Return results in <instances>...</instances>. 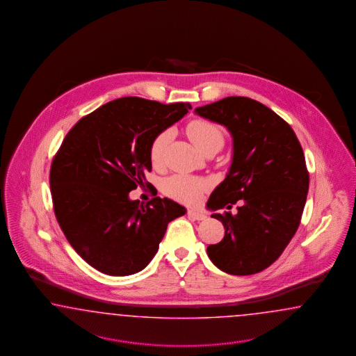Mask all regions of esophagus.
I'll return each mask as SVG.
<instances>
[{
  "label": "esophagus",
  "instance_id": "esophagus-1",
  "mask_svg": "<svg viewBox=\"0 0 356 356\" xmlns=\"http://www.w3.org/2000/svg\"><path fill=\"white\" fill-rule=\"evenodd\" d=\"M188 216L192 218V219H195V220H204V219H206L205 214L198 211V210H188Z\"/></svg>",
  "mask_w": 356,
  "mask_h": 356
}]
</instances>
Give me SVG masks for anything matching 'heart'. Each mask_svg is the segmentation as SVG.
Returning a JSON list of instances; mask_svg holds the SVG:
<instances>
[{
    "mask_svg": "<svg viewBox=\"0 0 356 356\" xmlns=\"http://www.w3.org/2000/svg\"><path fill=\"white\" fill-rule=\"evenodd\" d=\"M186 134L194 146L201 152L211 149L220 150L225 143L222 130L219 129L216 124L206 120H193L192 122H189L186 127ZM170 130H163L159 134H156L151 142L149 156L151 164L155 168L162 167L164 163V155L170 142ZM205 189V181L184 175H175L163 183L164 193L184 204L197 202Z\"/></svg>",
    "mask_w": 356,
    "mask_h": 356,
    "instance_id": "obj_1",
    "label": "heart"
}]
</instances>
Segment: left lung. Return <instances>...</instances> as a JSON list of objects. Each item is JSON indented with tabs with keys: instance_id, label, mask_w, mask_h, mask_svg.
I'll return each mask as SVG.
<instances>
[{
	"instance_id": "obj_1",
	"label": "left lung",
	"mask_w": 356,
	"mask_h": 356,
	"mask_svg": "<svg viewBox=\"0 0 356 356\" xmlns=\"http://www.w3.org/2000/svg\"><path fill=\"white\" fill-rule=\"evenodd\" d=\"M194 112L225 125L234 140L229 171L207 207L229 210L241 200L236 214L211 216L226 232L207 256L228 274H256L280 257L300 225L309 186L302 145L284 120L249 97H225Z\"/></svg>"
}]
</instances>
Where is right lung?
<instances>
[{
    "mask_svg": "<svg viewBox=\"0 0 356 356\" xmlns=\"http://www.w3.org/2000/svg\"><path fill=\"white\" fill-rule=\"evenodd\" d=\"M192 109L120 97L97 108L69 130L54 155L49 185L54 216L65 237L92 268L108 275L145 269L168 223L185 214L172 200L131 201L130 191L146 183L149 150L156 134Z\"/></svg>",
    "mask_w": 356,
    "mask_h": 356,
    "instance_id": "obj_1",
    "label": "right lung"
}]
</instances>
